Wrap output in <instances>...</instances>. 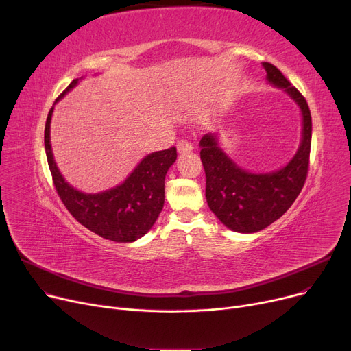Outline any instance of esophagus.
<instances>
[{
  "instance_id": "1",
  "label": "esophagus",
  "mask_w": 351,
  "mask_h": 351,
  "mask_svg": "<svg viewBox=\"0 0 351 351\" xmlns=\"http://www.w3.org/2000/svg\"><path fill=\"white\" fill-rule=\"evenodd\" d=\"M176 149L179 154H186V152H191L193 149V146L191 142H188L186 139H180L176 143Z\"/></svg>"
}]
</instances>
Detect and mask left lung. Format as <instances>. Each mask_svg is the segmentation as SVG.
Returning a JSON list of instances; mask_svg holds the SVG:
<instances>
[{
  "mask_svg": "<svg viewBox=\"0 0 351 351\" xmlns=\"http://www.w3.org/2000/svg\"><path fill=\"white\" fill-rule=\"evenodd\" d=\"M267 81L283 88L294 99L303 117L302 143L285 168L270 173H250L222 151L216 135L200 139V159L206 175V200L210 210L230 230L259 232L278 220L302 192L308 172L311 145V115L304 97L279 68L263 62Z\"/></svg>",
  "mask_w": 351,
  "mask_h": 351,
  "instance_id": "left-lung-1",
  "label": "left lung"
}]
</instances>
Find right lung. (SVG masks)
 Here are the masks:
<instances>
[{"label":"right lung","mask_w":351,"mask_h":351,"mask_svg":"<svg viewBox=\"0 0 351 351\" xmlns=\"http://www.w3.org/2000/svg\"><path fill=\"white\" fill-rule=\"evenodd\" d=\"M78 84L73 80L62 94ZM53 106L45 122L44 143L53 186L68 212L78 222L104 239L119 243L135 242L149 232L156 222L165 204V176L176 160V147L158 151L145 156L135 171L122 185L101 193H82L73 189L60 173L55 165L51 142L49 123Z\"/></svg>","instance_id":"add662e5"}]
</instances>
